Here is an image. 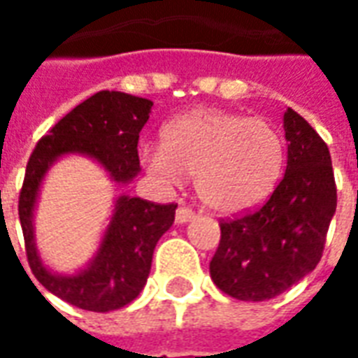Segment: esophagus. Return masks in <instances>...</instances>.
Wrapping results in <instances>:
<instances>
[{
    "instance_id": "esophagus-1",
    "label": "esophagus",
    "mask_w": 358,
    "mask_h": 358,
    "mask_svg": "<svg viewBox=\"0 0 358 358\" xmlns=\"http://www.w3.org/2000/svg\"><path fill=\"white\" fill-rule=\"evenodd\" d=\"M196 217V211L194 209H189L186 205H180L178 211H176V222H187L192 221Z\"/></svg>"
}]
</instances>
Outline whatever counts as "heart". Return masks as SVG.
I'll return each mask as SVG.
<instances>
[{"mask_svg": "<svg viewBox=\"0 0 358 358\" xmlns=\"http://www.w3.org/2000/svg\"><path fill=\"white\" fill-rule=\"evenodd\" d=\"M164 182L196 176L199 199L217 213H242L264 203L279 184L285 139L267 120L205 108L172 120L162 145L143 153Z\"/></svg>", "mask_w": 358, "mask_h": 358, "instance_id": "b5f03b06", "label": "heart"}]
</instances>
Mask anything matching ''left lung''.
Instances as JSON below:
<instances>
[{"label":"left lung","instance_id":"8db88e82","mask_svg":"<svg viewBox=\"0 0 358 358\" xmlns=\"http://www.w3.org/2000/svg\"><path fill=\"white\" fill-rule=\"evenodd\" d=\"M287 171L266 203L221 219L211 279L236 301H269L318 266L337 207L331 157L301 114L285 112Z\"/></svg>","mask_w":358,"mask_h":358}]
</instances>
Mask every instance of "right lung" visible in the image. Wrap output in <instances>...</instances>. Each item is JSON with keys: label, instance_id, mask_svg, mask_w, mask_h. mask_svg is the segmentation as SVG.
Segmentation results:
<instances>
[{"label": "right lung", "instance_id": "1", "mask_svg": "<svg viewBox=\"0 0 358 358\" xmlns=\"http://www.w3.org/2000/svg\"><path fill=\"white\" fill-rule=\"evenodd\" d=\"M151 106V101L126 92H96L40 139L27 164L19 194V219L29 266L50 292L77 308L110 312L136 299L147 283L155 246L172 227L178 205L120 196L91 266L81 273L62 277L42 266L34 248L32 209L40 182L50 164L67 153L89 155L110 172L114 182H129L139 172L137 141Z\"/></svg>", "mask_w": 358, "mask_h": 358}]
</instances>
